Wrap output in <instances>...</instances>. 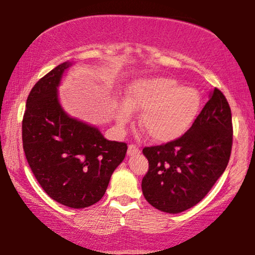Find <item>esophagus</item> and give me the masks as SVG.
<instances>
[{
  "instance_id": "34e87169",
  "label": "esophagus",
  "mask_w": 255,
  "mask_h": 255,
  "mask_svg": "<svg viewBox=\"0 0 255 255\" xmlns=\"http://www.w3.org/2000/svg\"><path fill=\"white\" fill-rule=\"evenodd\" d=\"M140 150L138 149L137 146L134 145V144H130V145L128 146V150H127V154L128 155H136V154H139Z\"/></svg>"
}]
</instances>
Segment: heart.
Wrapping results in <instances>:
<instances>
[{
  "mask_svg": "<svg viewBox=\"0 0 255 255\" xmlns=\"http://www.w3.org/2000/svg\"><path fill=\"white\" fill-rule=\"evenodd\" d=\"M201 108L198 91L187 88L170 78H147L132 82L128 89L127 104L118 113L124 125L132 111H142L139 126L150 139L167 143L181 137L195 123Z\"/></svg>",
  "mask_w": 255,
  "mask_h": 255,
  "instance_id": "b5f03b06",
  "label": "heart"
}]
</instances>
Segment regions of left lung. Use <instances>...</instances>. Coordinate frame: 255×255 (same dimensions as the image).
Wrapping results in <instances>:
<instances>
[{"mask_svg":"<svg viewBox=\"0 0 255 255\" xmlns=\"http://www.w3.org/2000/svg\"><path fill=\"white\" fill-rule=\"evenodd\" d=\"M233 119L222 91L214 88L189 130L161 145L146 146L149 169L142 180L145 199L159 211L176 214L204 198L229 162Z\"/></svg>","mask_w":255,"mask_h":255,"instance_id":"obj_1","label":"left lung"}]
</instances>
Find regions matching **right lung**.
Instances as JSON below:
<instances>
[{"instance_id":"right-lung-1","label":"right lung","mask_w":255,"mask_h":255,"mask_svg":"<svg viewBox=\"0 0 255 255\" xmlns=\"http://www.w3.org/2000/svg\"><path fill=\"white\" fill-rule=\"evenodd\" d=\"M71 63L56 66L30 90L22 118V147L34 176L47 195L71 208L102 199L127 144L108 140L96 127L68 117L57 87Z\"/></svg>"}]
</instances>
